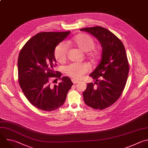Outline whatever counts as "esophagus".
Segmentation results:
<instances>
[{"instance_id":"34e87169","label":"esophagus","mask_w":148,"mask_h":148,"mask_svg":"<svg viewBox=\"0 0 148 148\" xmlns=\"http://www.w3.org/2000/svg\"><path fill=\"white\" fill-rule=\"evenodd\" d=\"M71 81H72V82H73V83L74 84H77V83H78V82H80L79 81L76 80V79H71Z\"/></svg>"}]
</instances>
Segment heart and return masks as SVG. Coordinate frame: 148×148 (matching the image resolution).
<instances>
[{"label": "heart", "mask_w": 148, "mask_h": 148, "mask_svg": "<svg viewBox=\"0 0 148 148\" xmlns=\"http://www.w3.org/2000/svg\"><path fill=\"white\" fill-rule=\"evenodd\" d=\"M73 42L80 50L84 52H88V56L96 59L99 56V51L94 47L95 41L89 35L80 34L73 39ZM68 46L65 42L59 43L55 49L54 56L59 62H63L67 57ZM90 70L89 66L86 63H71L64 67L65 73L75 79L82 78L84 74Z\"/></svg>", "instance_id": "b5f03b06"}]
</instances>
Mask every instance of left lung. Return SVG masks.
Returning <instances> with one entry per match:
<instances>
[{"label": "left lung", "instance_id": "left-lung-1", "mask_svg": "<svg viewBox=\"0 0 148 148\" xmlns=\"http://www.w3.org/2000/svg\"><path fill=\"white\" fill-rule=\"evenodd\" d=\"M80 30L95 36L102 47L100 63L89 75L97 82L87 84L82 93L86 105L102 110L118 100L125 86L129 64L125 47L114 34L103 27L97 26Z\"/></svg>", "mask_w": 148, "mask_h": 148}]
</instances>
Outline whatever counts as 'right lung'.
<instances>
[{
  "label": "right lung",
  "mask_w": 148,
  "mask_h": 148,
  "mask_svg": "<svg viewBox=\"0 0 148 148\" xmlns=\"http://www.w3.org/2000/svg\"><path fill=\"white\" fill-rule=\"evenodd\" d=\"M67 32H43L31 38L21 50L18 59L20 86L28 101L43 111H53L62 106L73 85L70 78L54 70L56 46L69 34ZM62 81L51 86L50 77Z\"/></svg>",
  "instance_id": "add662e5"
}]
</instances>
